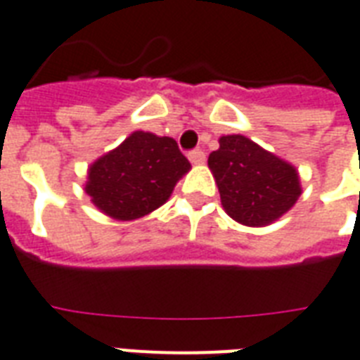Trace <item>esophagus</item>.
Listing matches in <instances>:
<instances>
[{"instance_id":"34e87169","label":"esophagus","mask_w":360,"mask_h":360,"mask_svg":"<svg viewBox=\"0 0 360 360\" xmlns=\"http://www.w3.org/2000/svg\"><path fill=\"white\" fill-rule=\"evenodd\" d=\"M188 160H191L193 164H204V162H206V154H204V150H200V148H196V150H191V153H188Z\"/></svg>"}]
</instances>
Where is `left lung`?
I'll return each instance as SVG.
<instances>
[{
    "label": "left lung",
    "mask_w": 360,
    "mask_h": 360,
    "mask_svg": "<svg viewBox=\"0 0 360 360\" xmlns=\"http://www.w3.org/2000/svg\"><path fill=\"white\" fill-rule=\"evenodd\" d=\"M221 204L234 221L262 227L278 219L302 194L294 166L244 135H225L207 158Z\"/></svg>",
    "instance_id": "8db88e82"
}]
</instances>
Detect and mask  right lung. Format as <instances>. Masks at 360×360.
I'll use <instances>...</instances> for the list:
<instances>
[{
    "label": "right lung",
    "instance_id": "add662e5",
    "mask_svg": "<svg viewBox=\"0 0 360 360\" xmlns=\"http://www.w3.org/2000/svg\"><path fill=\"white\" fill-rule=\"evenodd\" d=\"M188 169L172 137L135 131L89 167L85 193L106 215L131 221L162 206Z\"/></svg>",
    "mask_w": 360,
    "mask_h": 360
}]
</instances>
